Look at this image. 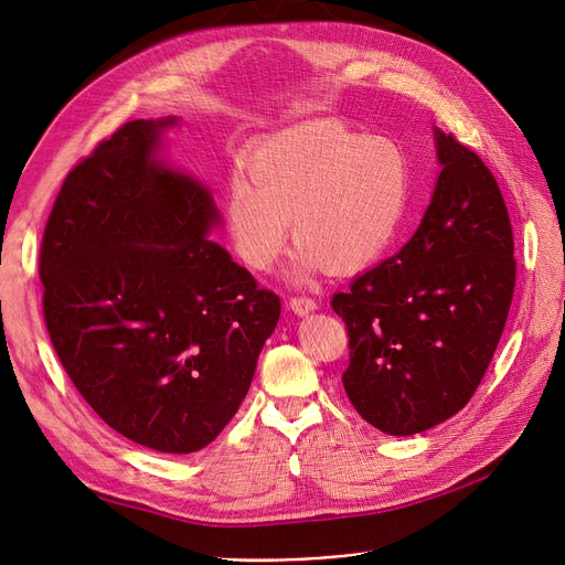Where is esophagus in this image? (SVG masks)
<instances>
[{"label":"esophagus","mask_w":565,"mask_h":565,"mask_svg":"<svg viewBox=\"0 0 565 565\" xmlns=\"http://www.w3.org/2000/svg\"><path fill=\"white\" fill-rule=\"evenodd\" d=\"M288 307H290V311H296L298 316H307L309 311L318 309L316 300H311L309 296H292V298L288 300Z\"/></svg>","instance_id":"esophagus-1"}]
</instances>
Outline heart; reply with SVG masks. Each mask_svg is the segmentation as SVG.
Wrapping results in <instances>:
<instances>
[{
    "instance_id": "heart-1",
    "label": "heart",
    "mask_w": 565,
    "mask_h": 565,
    "mask_svg": "<svg viewBox=\"0 0 565 565\" xmlns=\"http://www.w3.org/2000/svg\"><path fill=\"white\" fill-rule=\"evenodd\" d=\"M226 186V226L237 258L267 273L292 235L298 279L318 269L355 273L397 237L411 199V159L385 136L311 121L263 140Z\"/></svg>"
}]
</instances>
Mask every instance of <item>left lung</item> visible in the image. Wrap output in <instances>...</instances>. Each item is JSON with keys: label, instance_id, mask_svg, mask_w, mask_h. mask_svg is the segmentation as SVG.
<instances>
[{"label": "left lung", "instance_id": "left-lung-1", "mask_svg": "<svg viewBox=\"0 0 565 565\" xmlns=\"http://www.w3.org/2000/svg\"><path fill=\"white\" fill-rule=\"evenodd\" d=\"M440 173L418 231L366 269L332 309L349 330L343 390L390 436L420 434L473 397L514 292V244L501 189L482 159L434 129Z\"/></svg>", "mask_w": 565, "mask_h": 565}]
</instances>
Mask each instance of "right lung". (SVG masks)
I'll return each instance as SVG.
<instances>
[{
  "mask_svg": "<svg viewBox=\"0 0 565 565\" xmlns=\"http://www.w3.org/2000/svg\"><path fill=\"white\" fill-rule=\"evenodd\" d=\"M178 117L134 119L66 175L39 277L47 334L99 418L145 448L186 455L247 397L281 302L210 239L205 184L161 159Z\"/></svg>",
  "mask_w": 565,
  "mask_h": 565,
  "instance_id": "1",
  "label": "right lung"
}]
</instances>
